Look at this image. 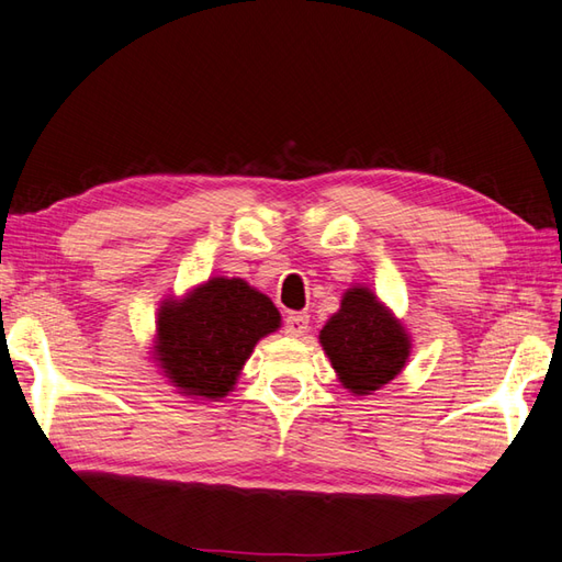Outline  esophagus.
Here are the masks:
<instances>
[{"label":"esophagus","mask_w":562,"mask_h":562,"mask_svg":"<svg viewBox=\"0 0 562 562\" xmlns=\"http://www.w3.org/2000/svg\"><path fill=\"white\" fill-rule=\"evenodd\" d=\"M284 333L292 337H302L304 333H308V313H290L284 318Z\"/></svg>","instance_id":"1"}]
</instances>
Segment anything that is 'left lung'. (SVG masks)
<instances>
[{"instance_id":"1","label":"left lung","mask_w":562,"mask_h":562,"mask_svg":"<svg viewBox=\"0 0 562 562\" xmlns=\"http://www.w3.org/2000/svg\"><path fill=\"white\" fill-rule=\"evenodd\" d=\"M321 345L333 369L355 395H369L402 371L409 337L367 286L342 296V306L321 330Z\"/></svg>"}]
</instances>
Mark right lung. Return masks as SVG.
Instances as JSON below:
<instances>
[{
    "label": "right lung",
    "instance_id": "1",
    "mask_svg": "<svg viewBox=\"0 0 562 562\" xmlns=\"http://www.w3.org/2000/svg\"><path fill=\"white\" fill-rule=\"evenodd\" d=\"M280 328L266 294L239 278H213L158 316V361L184 395L225 397L260 337Z\"/></svg>",
    "mask_w": 562,
    "mask_h": 562
}]
</instances>
